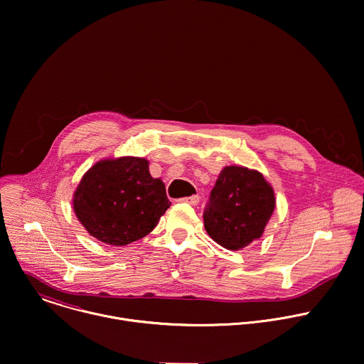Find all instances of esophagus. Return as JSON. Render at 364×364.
<instances>
[{
	"mask_svg": "<svg viewBox=\"0 0 364 364\" xmlns=\"http://www.w3.org/2000/svg\"><path fill=\"white\" fill-rule=\"evenodd\" d=\"M181 203H187V204H191V205H196L198 204L200 201V196H190V197H184V198H180Z\"/></svg>",
	"mask_w": 364,
	"mask_h": 364,
	"instance_id": "34e87169",
	"label": "esophagus"
}]
</instances>
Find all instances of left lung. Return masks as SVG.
<instances>
[{
  "label": "left lung",
  "instance_id": "1",
  "mask_svg": "<svg viewBox=\"0 0 364 364\" xmlns=\"http://www.w3.org/2000/svg\"><path fill=\"white\" fill-rule=\"evenodd\" d=\"M274 207V190L262 173L228 166L211 190L204 228L217 245L237 252L263 235Z\"/></svg>",
  "mask_w": 364,
  "mask_h": 364
}]
</instances>
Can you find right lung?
Instances as JSON below:
<instances>
[{
	"label": "right lung",
	"mask_w": 364,
	"mask_h": 364,
	"mask_svg": "<svg viewBox=\"0 0 364 364\" xmlns=\"http://www.w3.org/2000/svg\"><path fill=\"white\" fill-rule=\"evenodd\" d=\"M171 205L166 186L140 157L105 159L81 178L73 198L84 228L109 246H126L153 231Z\"/></svg>",
	"instance_id": "1"
}]
</instances>
